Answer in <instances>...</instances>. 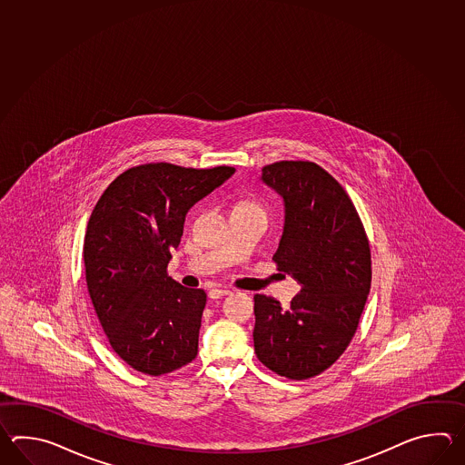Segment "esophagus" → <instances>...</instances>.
<instances>
[{"label": "esophagus", "instance_id": "esophagus-1", "mask_svg": "<svg viewBox=\"0 0 465 465\" xmlns=\"http://www.w3.org/2000/svg\"><path fill=\"white\" fill-rule=\"evenodd\" d=\"M229 292H231L229 289L214 287V289H211V291H209V297H211V299H221V297L228 296Z\"/></svg>", "mask_w": 465, "mask_h": 465}]
</instances>
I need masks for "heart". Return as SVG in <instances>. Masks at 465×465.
Returning <instances> with one entry per match:
<instances>
[{"mask_svg": "<svg viewBox=\"0 0 465 465\" xmlns=\"http://www.w3.org/2000/svg\"><path fill=\"white\" fill-rule=\"evenodd\" d=\"M237 206H256V204H252V203H249V201H242V203H239Z\"/></svg>", "mask_w": 465, "mask_h": 465, "instance_id": "obj_1", "label": "heart"}]
</instances>
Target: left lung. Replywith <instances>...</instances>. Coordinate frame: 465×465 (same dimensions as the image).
<instances>
[{
	"instance_id": "left-lung-1",
	"label": "left lung",
	"mask_w": 465,
	"mask_h": 465,
	"mask_svg": "<svg viewBox=\"0 0 465 465\" xmlns=\"http://www.w3.org/2000/svg\"><path fill=\"white\" fill-rule=\"evenodd\" d=\"M262 181L284 198L286 223L272 261L301 292L289 307L254 296V351L279 376L304 381L332 366L356 334L372 281L371 246L356 206L312 161H277Z\"/></svg>"
}]
</instances>
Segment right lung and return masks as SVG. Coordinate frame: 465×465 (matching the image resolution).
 <instances>
[{
  "label": "right lung",
  "mask_w": 465,
  "mask_h": 465,
  "mask_svg": "<svg viewBox=\"0 0 465 465\" xmlns=\"http://www.w3.org/2000/svg\"><path fill=\"white\" fill-rule=\"evenodd\" d=\"M234 171L139 164L121 173L91 213L83 244L89 297L113 351L143 374H169L198 356L206 292L168 276L171 249L189 208Z\"/></svg>",
  "instance_id": "obj_1"
}]
</instances>
